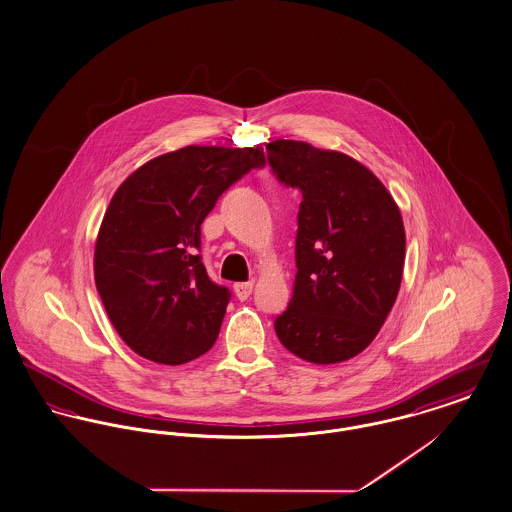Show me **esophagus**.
I'll return each instance as SVG.
<instances>
[{"instance_id":"esophagus-1","label":"esophagus","mask_w":512,"mask_h":512,"mask_svg":"<svg viewBox=\"0 0 512 512\" xmlns=\"http://www.w3.org/2000/svg\"><path fill=\"white\" fill-rule=\"evenodd\" d=\"M235 295L239 301H246L250 295H252V289H254V283L252 281H246V283H235Z\"/></svg>"}]
</instances>
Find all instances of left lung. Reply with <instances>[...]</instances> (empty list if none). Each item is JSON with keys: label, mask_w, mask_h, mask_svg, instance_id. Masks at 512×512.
<instances>
[{"label": "left lung", "mask_w": 512, "mask_h": 512, "mask_svg": "<svg viewBox=\"0 0 512 512\" xmlns=\"http://www.w3.org/2000/svg\"><path fill=\"white\" fill-rule=\"evenodd\" d=\"M266 155L277 180L303 194L293 297L275 334L308 363L347 361L375 340L396 303L406 260L400 209L345 153L275 139Z\"/></svg>", "instance_id": "1"}]
</instances>
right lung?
<instances>
[{
    "instance_id": "add662e5",
    "label": "right lung",
    "mask_w": 512,
    "mask_h": 512,
    "mask_svg": "<svg viewBox=\"0 0 512 512\" xmlns=\"http://www.w3.org/2000/svg\"><path fill=\"white\" fill-rule=\"evenodd\" d=\"M264 163L260 145H188L139 167L112 196L95 246V283L137 355L182 365L217 340L231 291L207 277L200 227L219 196Z\"/></svg>"
}]
</instances>
